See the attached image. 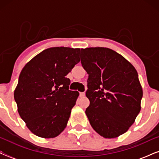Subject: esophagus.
<instances>
[{"label": "esophagus", "mask_w": 159, "mask_h": 159, "mask_svg": "<svg viewBox=\"0 0 159 159\" xmlns=\"http://www.w3.org/2000/svg\"><path fill=\"white\" fill-rule=\"evenodd\" d=\"M84 95H85V93H84V92L80 93V97H84Z\"/></svg>", "instance_id": "obj_1"}]
</instances>
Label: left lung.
Instances as JSON below:
<instances>
[{
	"instance_id": "1",
	"label": "left lung",
	"mask_w": 159,
	"mask_h": 159,
	"mask_svg": "<svg viewBox=\"0 0 159 159\" xmlns=\"http://www.w3.org/2000/svg\"><path fill=\"white\" fill-rule=\"evenodd\" d=\"M80 58L89 75L85 113L92 127L106 138L125 133L140 111L143 90L136 69L108 48L81 49Z\"/></svg>"
}]
</instances>
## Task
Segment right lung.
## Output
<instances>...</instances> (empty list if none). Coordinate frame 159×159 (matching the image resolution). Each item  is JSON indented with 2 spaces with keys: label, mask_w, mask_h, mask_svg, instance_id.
Here are the masks:
<instances>
[{
  "label": "right lung",
  "mask_w": 159,
  "mask_h": 159,
  "mask_svg": "<svg viewBox=\"0 0 159 159\" xmlns=\"http://www.w3.org/2000/svg\"><path fill=\"white\" fill-rule=\"evenodd\" d=\"M80 48L45 49L25 65L14 91L18 112L35 135L58 136L66 127L80 93L66 77L80 62Z\"/></svg>",
  "instance_id": "add662e5"
}]
</instances>
